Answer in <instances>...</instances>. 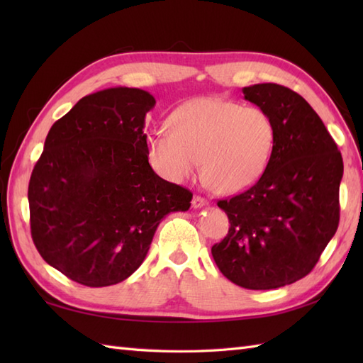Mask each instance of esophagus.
<instances>
[{
  "label": "esophagus",
  "mask_w": 363,
  "mask_h": 363,
  "mask_svg": "<svg viewBox=\"0 0 363 363\" xmlns=\"http://www.w3.org/2000/svg\"><path fill=\"white\" fill-rule=\"evenodd\" d=\"M207 204H209V201H207L206 198L199 196V195H195L194 199H191V206H194L195 209H199V207H204V206H207Z\"/></svg>",
  "instance_id": "34e87169"
}]
</instances>
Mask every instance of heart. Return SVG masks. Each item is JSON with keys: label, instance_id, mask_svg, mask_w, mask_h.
Listing matches in <instances>:
<instances>
[{"label": "heart", "instance_id": "1", "mask_svg": "<svg viewBox=\"0 0 363 363\" xmlns=\"http://www.w3.org/2000/svg\"><path fill=\"white\" fill-rule=\"evenodd\" d=\"M274 126L259 107L221 98H196L168 117V130L148 137V157L159 174L182 182L201 160L204 181L220 194L251 187L268 164Z\"/></svg>", "mask_w": 363, "mask_h": 363}]
</instances>
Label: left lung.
<instances>
[{
    "instance_id": "8db88e82",
    "label": "left lung",
    "mask_w": 363,
    "mask_h": 363,
    "mask_svg": "<svg viewBox=\"0 0 363 363\" xmlns=\"http://www.w3.org/2000/svg\"><path fill=\"white\" fill-rule=\"evenodd\" d=\"M268 113L273 151L252 187L220 199L230 228L212 256L230 282L272 290L312 272L340 220L343 159L325 123L306 99L279 84L243 89Z\"/></svg>"
}]
</instances>
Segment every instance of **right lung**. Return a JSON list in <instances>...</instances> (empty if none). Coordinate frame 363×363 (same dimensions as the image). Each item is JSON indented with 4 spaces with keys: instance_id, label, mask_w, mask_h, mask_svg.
Listing matches in <instances>:
<instances>
[{
    "instance_id": "obj_1",
    "label": "right lung",
    "mask_w": 363,
    "mask_h": 363,
    "mask_svg": "<svg viewBox=\"0 0 363 363\" xmlns=\"http://www.w3.org/2000/svg\"><path fill=\"white\" fill-rule=\"evenodd\" d=\"M156 99L129 87L84 96L51 126L28 187L30 235L46 264L87 287L142 265L160 220L186 212L190 190L148 162L145 117Z\"/></svg>"
}]
</instances>
